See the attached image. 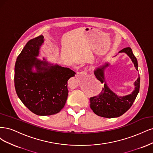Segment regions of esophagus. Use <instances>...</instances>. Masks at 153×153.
Returning a JSON list of instances; mask_svg holds the SVG:
<instances>
[{
    "label": "esophagus",
    "instance_id": "1",
    "mask_svg": "<svg viewBox=\"0 0 153 153\" xmlns=\"http://www.w3.org/2000/svg\"><path fill=\"white\" fill-rule=\"evenodd\" d=\"M87 74V71H81L80 72L77 73V76L78 75H86Z\"/></svg>",
    "mask_w": 153,
    "mask_h": 153
}]
</instances>
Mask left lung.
Returning a JSON list of instances; mask_svg holds the SVG:
<instances>
[{
    "label": "left lung",
    "instance_id": "left-lung-1",
    "mask_svg": "<svg viewBox=\"0 0 153 153\" xmlns=\"http://www.w3.org/2000/svg\"><path fill=\"white\" fill-rule=\"evenodd\" d=\"M119 53H126L131 59L135 67L138 71L137 60L130 47L123 49ZM107 66H109V64L105 63V65L97 68L94 72L97 79L102 83L103 81L105 82L103 71ZM134 85L135 90L131 94L121 97H118L112 92L105 83L104 88H102L99 95L90 98L91 109L95 114L103 117L112 118L123 115L131 107L139 92L140 77H138Z\"/></svg>",
    "mask_w": 153,
    "mask_h": 153
}]
</instances>
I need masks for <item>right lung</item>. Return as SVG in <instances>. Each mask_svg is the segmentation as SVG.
<instances>
[{"label": "right lung", "instance_id": "add662e5", "mask_svg": "<svg viewBox=\"0 0 153 153\" xmlns=\"http://www.w3.org/2000/svg\"><path fill=\"white\" fill-rule=\"evenodd\" d=\"M44 42L41 35L28 41L17 57L14 68V86L19 99L39 116L60 112L65 105L68 90L67 81L76 72L67 67L51 65L36 58ZM35 66L36 72L32 68Z\"/></svg>", "mask_w": 153, "mask_h": 153}]
</instances>
